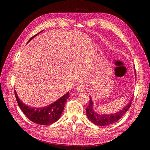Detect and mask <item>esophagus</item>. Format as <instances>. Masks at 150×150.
Returning a JSON list of instances; mask_svg holds the SVG:
<instances>
[{"label": "esophagus", "instance_id": "obj_1", "mask_svg": "<svg viewBox=\"0 0 150 150\" xmlns=\"http://www.w3.org/2000/svg\"><path fill=\"white\" fill-rule=\"evenodd\" d=\"M86 85L84 83H79L76 86V90L78 92H83L86 89Z\"/></svg>", "mask_w": 150, "mask_h": 150}]
</instances>
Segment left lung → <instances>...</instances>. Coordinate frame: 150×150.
<instances>
[{"instance_id": "8db88e82", "label": "left lung", "mask_w": 150, "mask_h": 150, "mask_svg": "<svg viewBox=\"0 0 150 150\" xmlns=\"http://www.w3.org/2000/svg\"><path fill=\"white\" fill-rule=\"evenodd\" d=\"M90 97L89 104L88 108H86V115L88 120L92 122L93 123L97 126H106L109 125H111L114 122L120 120L121 117L124 115L125 113L128 110V109L131 105V101H132V97L129 101V103L127 104L125 108L121 109V110L112 114H100L95 112L93 109V102L92 101V98Z\"/></svg>"}]
</instances>
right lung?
<instances>
[{"mask_svg": "<svg viewBox=\"0 0 150 150\" xmlns=\"http://www.w3.org/2000/svg\"><path fill=\"white\" fill-rule=\"evenodd\" d=\"M43 30L39 32L38 34L40 33ZM38 34L32 37L28 42H29L30 40L33 39ZM14 92L18 105H19L22 111L24 112V114L31 121L40 125H51L59 119L62 112L64 110L67 99L69 97V92L68 91L64 95H63L61 98L57 99V101L48 106L42 108H33L30 107L22 103L18 97L16 90Z\"/></svg>", "mask_w": 150, "mask_h": 150, "instance_id": "obj_1", "label": "right lung"}]
</instances>
